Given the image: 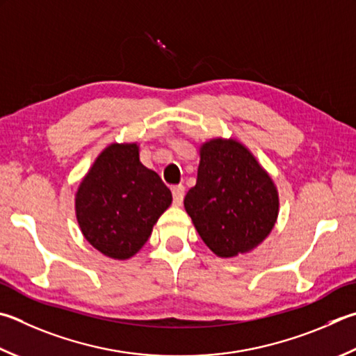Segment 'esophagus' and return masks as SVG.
<instances>
[{"mask_svg":"<svg viewBox=\"0 0 356 356\" xmlns=\"http://www.w3.org/2000/svg\"><path fill=\"white\" fill-rule=\"evenodd\" d=\"M185 196V186L184 185H176L172 186V197H174V204L180 205Z\"/></svg>","mask_w":356,"mask_h":356,"instance_id":"1","label":"esophagus"}]
</instances>
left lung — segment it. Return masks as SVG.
I'll return each mask as SVG.
<instances>
[{
  "mask_svg": "<svg viewBox=\"0 0 356 356\" xmlns=\"http://www.w3.org/2000/svg\"><path fill=\"white\" fill-rule=\"evenodd\" d=\"M184 205L207 248L219 258H235L269 236L280 199L248 146L234 137H215L199 146L197 180Z\"/></svg>",
  "mask_w": 356,
  "mask_h": 356,
  "instance_id": "left-lung-1",
  "label": "left lung"
}]
</instances>
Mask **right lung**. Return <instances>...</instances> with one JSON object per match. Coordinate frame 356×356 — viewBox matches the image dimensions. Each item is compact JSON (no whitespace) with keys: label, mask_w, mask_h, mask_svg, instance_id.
<instances>
[{"label":"right lung","mask_w":356,"mask_h":356,"mask_svg":"<svg viewBox=\"0 0 356 356\" xmlns=\"http://www.w3.org/2000/svg\"><path fill=\"white\" fill-rule=\"evenodd\" d=\"M172 195L140 161L137 141L107 145L82 177L74 213L86 240L102 255L129 260L149 240Z\"/></svg>","instance_id":"obj_1"}]
</instances>
